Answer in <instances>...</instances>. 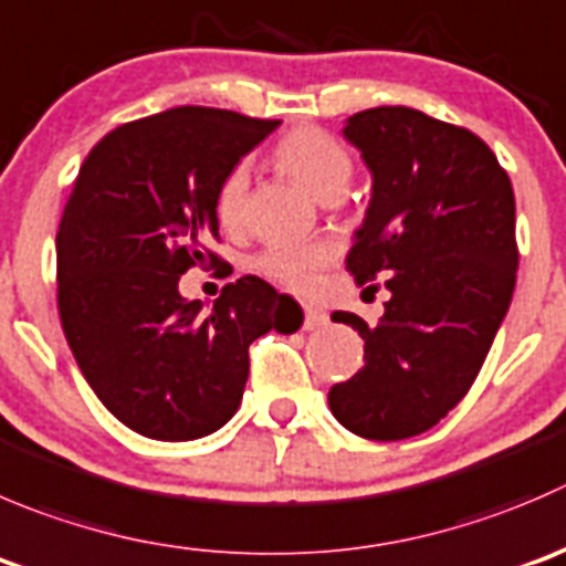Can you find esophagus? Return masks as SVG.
I'll return each mask as SVG.
<instances>
[{"instance_id":"34e87169","label":"esophagus","mask_w":566,"mask_h":566,"mask_svg":"<svg viewBox=\"0 0 566 566\" xmlns=\"http://www.w3.org/2000/svg\"><path fill=\"white\" fill-rule=\"evenodd\" d=\"M328 323V315L321 310V306L304 304V328L312 332V328H323Z\"/></svg>"}]
</instances>
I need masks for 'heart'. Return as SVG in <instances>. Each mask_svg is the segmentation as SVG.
<instances>
[{
  "label": "heart",
  "mask_w": 566,
  "mask_h": 566,
  "mask_svg": "<svg viewBox=\"0 0 566 566\" xmlns=\"http://www.w3.org/2000/svg\"><path fill=\"white\" fill-rule=\"evenodd\" d=\"M276 163L315 199L343 193L350 179V157L343 146L315 126H301L284 135L276 146ZM249 168L234 166L216 190V221L234 232L245 221ZM332 262L326 243H276L260 256V271L295 293H310L323 268Z\"/></svg>",
  "instance_id": "obj_1"
}]
</instances>
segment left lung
<instances>
[{
	"mask_svg": "<svg viewBox=\"0 0 566 566\" xmlns=\"http://www.w3.org/2000/svg\"><path fill=\"white\" fill-rule=\"evenodd\" d=\"M343 137L373 179L345 265L359 284L387 279L389 301L376 326L332 315L365 339V367L328 389V409L365 440H406L468 395L506 317L514 190L479 135L420 109H361Z\"/></svg>",
	"mask_w": 566,
	"mask_h": 566,
	"instance_id": "8db88e82",
	"label": "left lung"
}]
</instances>
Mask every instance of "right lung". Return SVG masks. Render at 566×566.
Returning a JSON list of instances; mask_svg holds the SVG:
<instances>
[{
    "mask_svg": "<svg viewBox=\"0 0 566 566\" xmlns=\"http://www.w3.org/2000/svg\"><path fill=\"white\" fill-rule=\"evenodd\" d=\"M282 120L174 107L104 135L82 163L57 229V306L96 398L126 429L188 442L232 420L249 345L282 332L290 295L256 276L205 312L179 293L188 268L218 265L221 179Z\"/></svg>",
    "mask_w": 566,
    "mask_h": 566,
    "instance_id": "obj_1",
    "label": "right lung"
}]
</instances>
